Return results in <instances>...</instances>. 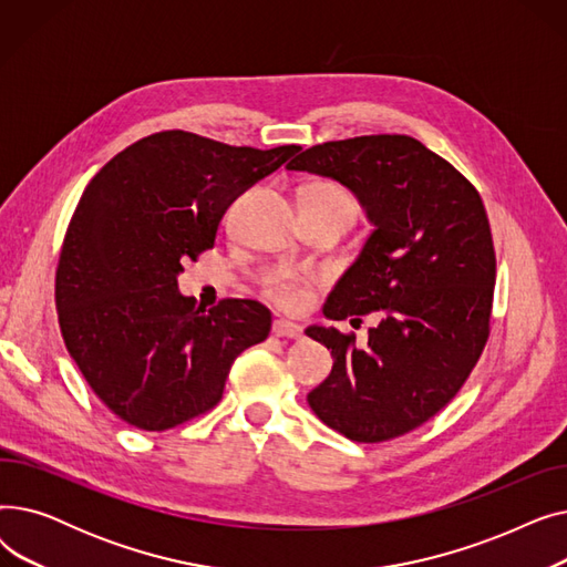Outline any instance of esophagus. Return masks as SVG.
<instances>
[{"instance_id": "obj_1", "label": "esophagus", "mask_w": 567, "mask_h": 567, "mask_svg": "<svg viewBox=\"0 0 567 567\" xmlns=\"http://www.w3.org/2000/svg\"><path fill=\"white\" fill-rule=\"evenodd\" d=\"M274 333L276 338H289V340H301L303 338V329L299 323H291V321H285V319H278L274 323Z\"/></svg>"}]
</instances>
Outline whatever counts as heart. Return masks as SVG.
Instances as JSON below:
<instances>
[{
    "mask_svg": "<svg viewBox=\"0 0 567 567\" xmlns=\"http://www.w3.org/2000/svg\"><path fill=\"white\" fill-rule=\"evenodd\" d=\"M303 206L319 208V212H340L353 216L355 202L351 193L333 182V178H319L303 190ZM261 289L278 308L287 312H303L312 303L315 287L319 285V274L310 268L296 266H274L261 276Z\"/></svg>",
    "mask_w": 567,
    "mask_h": 567,
    "instance_id": "1",
    "label": "heart"
}]
</instances>
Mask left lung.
<instances>
[{"label": "left lung", "mask_w": 567, "mask_h": 567, "mask_svg": "<svg viewBox=\"0 0 567 567\" xmlns=\"http://www.w3.org/2000/svg\"><path fill=\"white\" fill-rule=\"evenodd\" d=\"M287 167L338 178L377 225L323 315L363 321L377 310L381 321L365 347L333 326L306 331L333 355L310 409L359 443L419 430L457 395L489 338L496 255L478 190L409 135L315 144Z\"/></svg>", "instance_id": "obj_1"}]
</instances>
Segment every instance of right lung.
Instances as JSON below:
<instances>
[{
    "label": "right lung",
    "mask_w": 567,
    "mask_h": 567,
    "mask_svg": "<svg viewBox=\"0 0 567 567\" xmlns=\"http://www.w3.org/2000/svg\"><path fill=\"white\" fill-rule=\"evenodd\" d=\"M296 152L161 131L86 184L59 252L54 303L71 359L124 423L165 432L199 419L220 402L236 355L271 333L259 301L202 310L176 291V276L214 248L227 206Z\"/></svg>",
    "instance_id": "add662e5"
}]
</instances>
